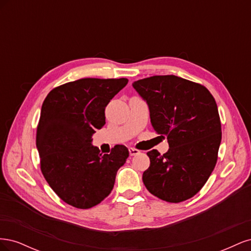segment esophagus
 I'll use <instances>...</instances> for the list:
<instances>
[{
    "instance_id": "obj_1",
    "label": "esophagus",
    "mask_w": 251,
    "mask_h": 251,
    "mask_svg": "<svg viewBox=\"0 0 251 251\" xmlns=\"http://www.w3.org/2000/svg\"><path fill=\"white\" fill-rule=\"evenodd\" d=\"M128 153H130L131 156H135L140 153V151H138L137 149H134V148H130L128 149Z\"/></svg>"
}]
</instances>
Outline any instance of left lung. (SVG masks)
Segmentation results:
<instances>
[{
	"label": "left lung",
	"instance_id": "obj_1",
	"mask_svg": "<svg viewBox=\"0 0 251 251\" xmlns=\"http://www.w3.org/2000/svg\"><path fill=\"white\" fill-rule=\"evenodd\" d=\"M133 88L149 105L151 126L170 146L163 155L147 153L151 164L144 185L166 202L192 198L217 163L222 133L215 98L204 86L175 75L143 78Z\"/></svg>",
	"mask_w": 251,
	"mask_h": 251
}]
</instances>
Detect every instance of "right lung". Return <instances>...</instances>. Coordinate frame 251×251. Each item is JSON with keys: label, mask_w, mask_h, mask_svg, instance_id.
<instances>
[{"label": "right lung", "mask_w": 251, "mask_h": 251, "mask_svg": "<svg viewBox=\"0 0 251 251\" xmlns=\"http://www.w3.org/2000/svg\"><path fill=\"white\" fill-rule=\"evenodd\" d=\"M126 78H81L50 91L36 132L41 170L60 199L91 208L108 197L117 171L128 157L125 146L100 154L92 136L105 124L104 110Z\"/></svg>", "instance_id": "right-lung-1"}]
</instances>
